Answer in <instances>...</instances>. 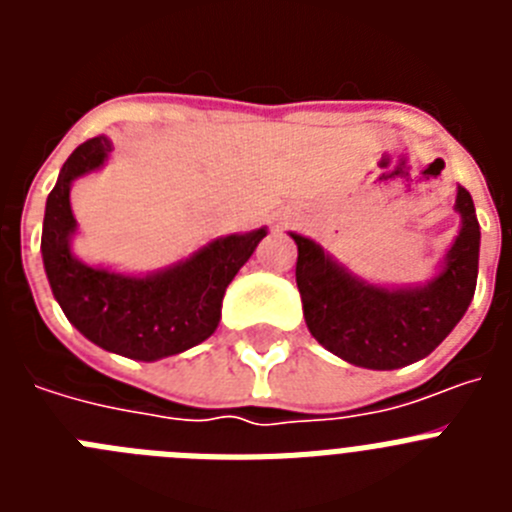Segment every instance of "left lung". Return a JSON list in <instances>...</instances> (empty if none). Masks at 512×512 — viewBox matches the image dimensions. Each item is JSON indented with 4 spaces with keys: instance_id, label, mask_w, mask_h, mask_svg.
<instances>
[{
    "instance_id": "8db88e82",
    "label": "left lung",
    "mask_w": 512,
    "mask_h": 512,
    "mask_svg": "<svg viewBox=\"0 0 512 512\" xmlns=\"http://www.w3.org/2000/svg\"><path fill=\"white\" fill-rule=\"evenodd\" d=\"M461 223L454 243L423 284H374L343 266L320 243H297V289L312 338L364 369L390 372L425 359L456 328L477 287L479 223L472 194L456 189Z\"/></svg>"
}]
</instances>
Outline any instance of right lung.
Masks as SVG:
<instances>
[{
	"instance_id": "1",
	"label": "right lung",
	"mask_w": 512,
	"mask_h": 512,
	"mask_svg": "<svg viewBox=\"0 0 512 512\" xmlns=\"http://www.w3.org/2000/svg\"><path fill=\"white\" fill-rule=\"evenodd\" d=\"M110 151V140L99 135L66 158L45 202L40 238L45 277L63 315L94 346L125 359L158 361L215 333L225 289L269 230L220 235L187 259L146 274L87 264L74 253L79 225L71 210V187L102 169Z\"/></svg>"
}]
</instances>
